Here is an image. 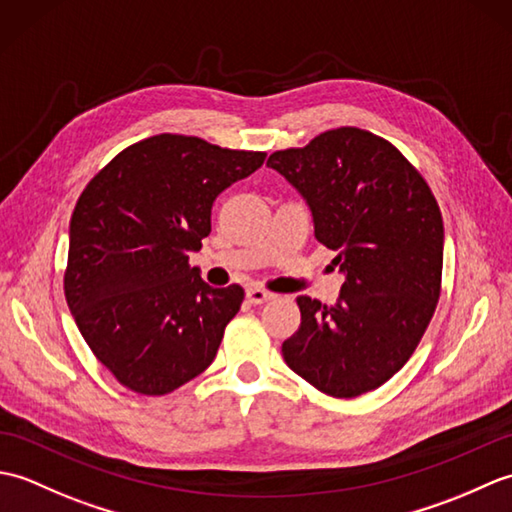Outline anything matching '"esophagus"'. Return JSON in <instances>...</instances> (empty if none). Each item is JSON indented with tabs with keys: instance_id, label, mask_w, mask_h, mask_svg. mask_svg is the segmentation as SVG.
<instances>
[{
	"instance_id": "1",
	"label": "esophagus",
	"mask_w": 512,
	"mask_h": 512,
	"mask_svg": "<svg viewBox=\"0 0 512 512\" xmlns=\"http://www.w3.org/2000/svg\"><path fill=\"white\" fill-rule=\"evenodd\" d=\"M246 299L250 303H266L270 299H275V295H273V292L264 290V288H259V286H248L246 288Z\"/></svg>"
}]
</instances>
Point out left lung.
<instances>
[{"label": "left lung", "instance_id": "left-lung-1", "mask_svg": "<svg viewBox=\"0 0 512 512\" xmlns=\"http://www.w3.org/2000/svg\"><path fill=\"white\" fill-rule=\"evenodd\" d=\"M312 211L314 237L336 250L345 281L332 306L299 297L301 325L281 345L292 372L334 398L372 391L409 361L442 284L440 206L416 167L358 127L270 154Z\"/></svg>", "mask_w": 512, "mask_h": 512}]
</instances>
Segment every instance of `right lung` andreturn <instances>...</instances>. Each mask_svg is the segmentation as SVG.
<instances>
[{"label":"right lung","instance_id":"1","mask_svg":"<svg viewBox=\"0 0 512 512\" xmlns=\"http://www.w3.org/2000/svg\"><path fill=\"white\" fill-rule=\"evenodd\" d=\"M264 151L158 134L123 149L83 189L70 220L65 301L94 356L136 394L162 396L213 363L242 286L211 288L189 266L217 195Z\"/></svg>","mask_w":512,"mask_h":512}]
</instances>
